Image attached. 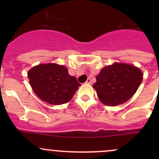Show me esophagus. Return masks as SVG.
Masks as SVG:
<instances>
[{
  "mask_svg": "<svg viewBox=\"0 0 159 159\" xmlns=\"http://www.w3.org/2000/svg\"><path fill=\"white\" fill-rule=\"evenodd\" d=\"M86 84H91V79L90 78H89L87 79V81H86Z\"/></svg>",
  "mask_w": 159,
  "mask_h": 159,
  "instance_id": "obj_1",
  "label": "esophagus"
}]
</instances>
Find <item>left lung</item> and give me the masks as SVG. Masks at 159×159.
Here are the masks:
<instances>
[{"instance_id": "left-lung-1", "label": "left lung", "mask_w": 159, "mask_h": 159, "mask_svg": "<svg viewBox=\"0 0 159 159\" xmlns=\"http://www.w3.org/2000/svg\"><path fill=\"white\" fill-rule=\"evenodd\" d=\"M142 70L133 65L115 63L101 70L93 88L102 103L116 106L134 95L142 83Z\"/></svg>"}]
</instances>
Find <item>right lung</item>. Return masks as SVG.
I'll return each mask as SVG.
<instances>
[{
	"mask_svg": "<svg viewBox=\"0 0 159 159\" xmlns=\"http://www.w3.org/2000/svg\"><path fill=\"white\" fill-rule=\"evenodd\" d=\"M29 83L39 98L51 105H62L72 98L81 85L65 66L57 64L39 65L28 74Z\"/></svg>",
	"mask_w": 159,
	"mask_h": 159,
	"instance_id": "1",
	"label": "right lung"
}]
</instances>
